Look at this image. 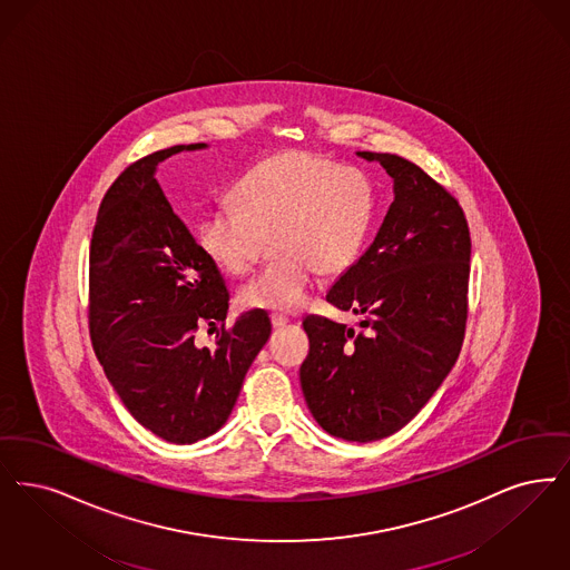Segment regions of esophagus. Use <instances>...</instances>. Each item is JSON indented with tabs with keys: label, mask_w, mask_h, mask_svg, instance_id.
Wrapping results in <instances>:
<instances>
[{
	"label": "esophagus",
	"mask_w": 570,
	"mask_h": 570,
	"mask_svg": "<svg viewBox=\"0 0 570 570\" xmlns=\"http://www.w3.org/2000/svg\"><path fill=\"white\" fill-rule=\"evenodd\" d=\"M272 324H274V328H282L288 324V318L282 314H272Z\"/></svg>",
	"instance_id": "34e87169"
}]
</instances>
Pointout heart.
Here are the masks:
<instances>
[{"label":"heart","instance_id":"heart-1","mask_svg":"<svg viewBox=\"0 0 570 570\" xmlns=\"http://www.w3.org/2000/svg\"><path fill=\"white\" fill-rule=\"evenodd\" d=\"M233 204L207 209L199 246L227 274L250 272L274 235L279 261L239 288L244 309L295 312L322 275H340L358 258L375 209L363 169L312 153H282L256 163L233 188Z\"/></svg>","mask_w":570,"mask_h":570}]
</instances>
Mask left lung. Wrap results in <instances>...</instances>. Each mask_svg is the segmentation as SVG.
I'll return each mask as SVG.
<instances>
[{"instance_id":"obj_1","label":"left lung","mask_w":570,"mask_h":570,"mask_svg":"<svg viewBox=\"0 0 570 570\" xmlns=\"http://www.w3.org/2000/svg\"><path fill=\"white\" fill-rule=\"evenodd\" d=\"M356 155L380 163L394 193L373 244L326 293L363 331L307 316L301 387L326 433L368 443L410 424L458 361L471 237L462 207L417 165Z\"/></svg>"}]
</instances>
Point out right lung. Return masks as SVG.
I'll return each instance as SVG.
<instances>
[{
  "mask_svg": "<svg viewBox=\"0 0 570 570\" xmlns=\"http://www.w3.org/2000/svg\"><path fill=\"white\" fill-rule=\"evenodd\" d=\"M204 148L171 146L129 165L99 205L91 239L95 354L137 422L178 445L227 422L272 335L267 312L252 309L216 335L214 350L195 343L199 326L227 320V284L155 174L171 155Z\"/></svg>",
  "mask_w": 570,
  "mask_h": 570,
  "instance_id": "right-lung-1",
  "label": "right lung"
}]
</instances>
